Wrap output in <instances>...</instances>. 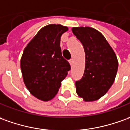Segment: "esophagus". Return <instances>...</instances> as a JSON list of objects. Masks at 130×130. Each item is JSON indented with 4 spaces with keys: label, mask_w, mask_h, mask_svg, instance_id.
<instances>
[{
    "label": "esophagus",
    "mask_w": 130,
    "mask_h": 130,
    "mask_svg": "<svg viewBox=\"0 0 130 130\" xmlns=\"http://www.w3.org/2000/svg\"><path fill=\"white\" fill-rule=\"evenodd\" d=\"M73 61H73V59L69 60V63H70L71 66H72V64H73Z\"/></svg>",
    "instance_id": "1"
}]
</instances>
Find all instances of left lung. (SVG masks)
Wrapping results in <instances>:
<instances>
[{
  "instance_id": "obj_1",
  "label": "left lung",
  "mask_w": 130,
  "mask_h": 130,
  "mask_svg": "<svg viewBox=\"0 0 130 130\" xmlns=\"http://www.w3.org/2000/svg\"><path fill=\"white\" fill-rule=\"evenodd\" d=\"M72 32L84 46L86 64L84 76L76 81L77 94L85 101H94L103 96L114 82L117 74V56L105 37L89 27H73Z\"/></svg>"
}]
</instances>
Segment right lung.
<instances>
[{"label": "right lung", "mask_w": 130, "mask_h": 130, "mask_svg": "<svg viewBox=\"0 0 130 130\" xmlns=\"http://www.w3.org/2000/svg\"><path fill=\"white\" fill-rule=\"evenodd\" d=\"M67 30L61 25L45 26L24 50L20 61L23 80L31 94L39 100L52 99L71 69L60 47L61 37Z\"/></svg>", "instance_id": "right-lung-1"}]
</instances>
